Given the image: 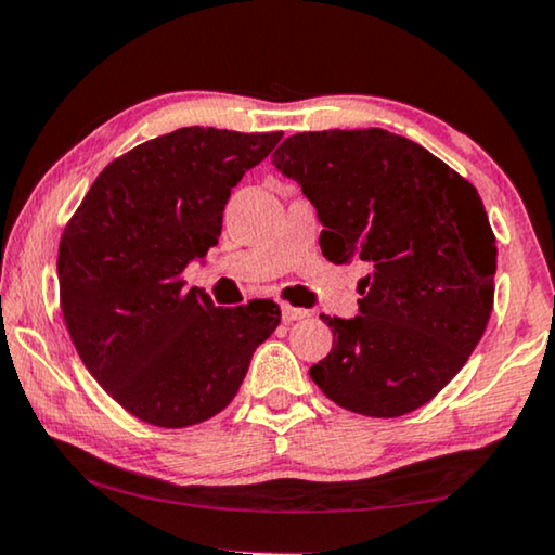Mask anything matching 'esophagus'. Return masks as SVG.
<instances>
[{
	"instance_id": "1",
	"label": "esophagus",
	"mask_w": 555,
	"mask_h": 555,
	"mask_svg": "<svg viewBox=\"0 0 555 555\" xmlns=\"http://www.w3.org/2000/svg\"><path fill=\"white\" fill-rule=\"evenodd\" d=\"M281 315H284V321H286V323H294V321H301V319H306V315H309V311L296 309V306H288V304H284V306H281Z\"/></svg>"
}]
</instances>
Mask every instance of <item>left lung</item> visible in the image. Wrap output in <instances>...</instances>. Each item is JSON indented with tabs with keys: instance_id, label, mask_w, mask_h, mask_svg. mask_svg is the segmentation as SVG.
Returning a JSON list of instances; mask_svg holds the SVG:
<instances>
[{
	"instance_id": "obj_1",
	"label": "left lung",
	"mask_w": 555,
	"mask_h": 555,
	"mask_svg": "<svg viewBox=\"0 0 555 555\" xmlns=\"http://www.w3.org/2000/svg\"><path fill=\"white\" fill-rule=\"evenodd\" d=\"M274 165L313 202L323 257L371 267L360 315H321L333 348L313 383L365 417L422 408L462 371L494 309L496 236L477 188L383 128L296 133Z\"/></svg>"
}]
</instances>
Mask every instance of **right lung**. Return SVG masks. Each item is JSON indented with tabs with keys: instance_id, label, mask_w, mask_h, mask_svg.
<instances>
[{
	"instance_id": "right-lung-1",
	"label": "right lung",
	"mask_w": 555,
	"mask_h": 555,
	"mask_svg": "<svg viewBox=\"0 0 555 555\" xmlns=\"http://www.w3.org/2000/svg\"><path fill=\"white\" fill-rule=\"evenodd\" d=\"M276 133L190 126L108 163L59 244L68 336L101 388L155 427L199 425L234 400L281 311L269 298L222 309L182 271L222 232L232 188Z\"/></svg>"
}]
</instances>
